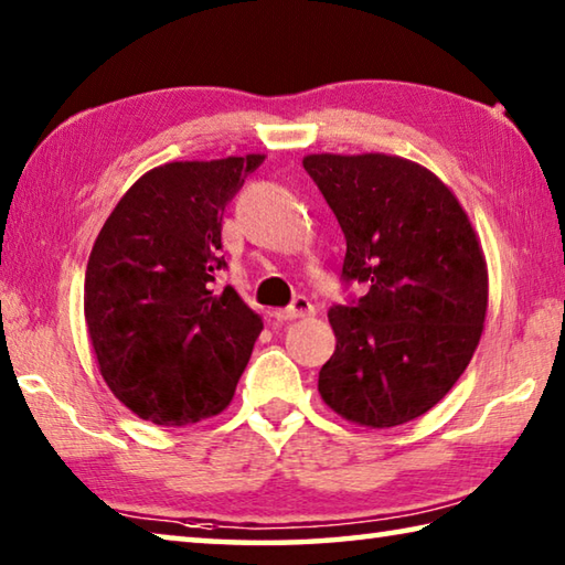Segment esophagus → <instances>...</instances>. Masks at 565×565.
<instances>
[{
  "label": "esophagus",
  "instance_id": "obj_1",
  "mask_svg": "<svg viewBox=\"0 0 565 565\" xmlns=\"http://www.w3.org/2000/svg\"><path fill=\"white\" fill-rule=\"evenodd\" d=\"M310 315H315V305L300 295V298H295L292 305H288V308L275 310L273 318H277V320H298V318H310Z\"/></svg>",
  "mask_w": 565,
  "mask_h": 565
}]
</instances>
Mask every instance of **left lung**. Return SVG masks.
Here are the masks:
<instances>
[{
	"label": "left lung",
	"instance_id": "1",
	"mask_svg": "<svg viewBox=\"0 0 565 565\" xmlns=\"http://www.w3.org/2000/svg\"><path fill=\"white\" fill-rule=\"evenodd\" d=\"M348 241L344 282L367 292L328 312L338 338L318 390L340 417L387 429L444 399L471 362L489 305L487 263L447 185L399 156L312 153Z\"/></svg>",
	"mask_w": 565,
	"mask_h": 565
}]
</instances>
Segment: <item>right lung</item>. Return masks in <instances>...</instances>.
Returning <instances> with one entry per match:
<instances>
[{"mask_svg":"<svg viewBox=\"0 0 565 565\" xmlns=\"http://www.w3.org/2000/svg\"><path fill=\"white\" fill-rule=\"evenodd\" d=\"M265 156L175 161L138 178L98 233L84 315L98 370L128 409L161 427L221 414L263 322L225 270L223 213Z\"/></svg>","mask_w":565,"mask_h":565,"instance_id":"1","label":"right lung"}]
</instances>
